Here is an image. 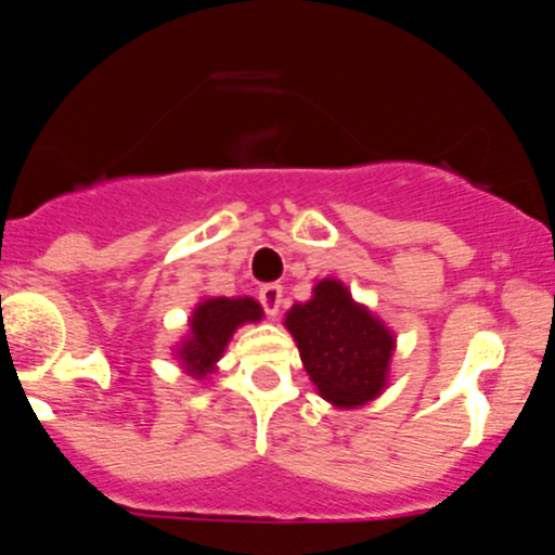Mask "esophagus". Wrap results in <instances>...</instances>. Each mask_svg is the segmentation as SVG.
<instances>
[{"label":"esophagus","instance_id":"34e87169","mask_svg":"<svg viewBox=\"0 0 555 555\" xmlns=\"http://www.w3.org/2000/svg\"><path fill=\"white\" fill-rule=\"evenodd\" d=\"M258 297H261L263 311H267L269 317H278V311H281L283 306V288L278 286V283H267V286L258 292Z\"/></svg>","mask_w":555,"mask_h":555}]
</instances>
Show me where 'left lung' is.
Wrapping results in <instances>:
<instances>
[{"instance_id":"obj_1","label":"left lung","mask_w":555,"mask_h":555,"mask_svg":"<svg viewBox=\"0 0 555 555\" xmlns=\"http://www.w3.org/2000/svg\"><path fill=\"white\" fill-rule=\"evenodd\" d=\"M283 325L322 400L336 409H358L384 395L397 338L384 320L352 300L345 283L322 278L311 300L288 308Z\"/></svg>"}]
</instances>
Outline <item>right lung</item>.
Instances as JSON below:
<instances>
[{
    "label": "right lung",
    "instance_id": "1",
    "mask_svg": "<svg viewBox=\"0 0 555 555\" xmlns=\"http://www.w3.org/2000/svg\"><path fill=\"white\" fill-rule=\"evenodd\" d=\"M261 320L263 308L253 297H203L191 311L189 333L175 347V358L191 377L205 380L217 372L233 333L247 322Z\"/></svg>",
    "mask_w": 555,
    "mask_h": 555
}]
</instances>
